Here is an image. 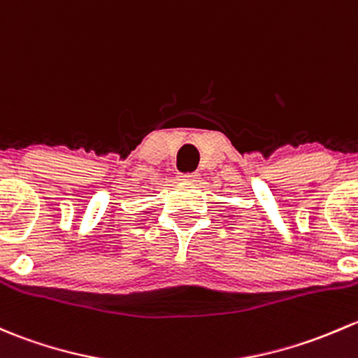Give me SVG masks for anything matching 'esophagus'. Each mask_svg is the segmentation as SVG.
<instances>
[{"label":"esophagus","instance_id":"34e87169","mask_svg":"<svg viewBox=\"0 0 358 358\" xmlns=\"http://www.w3.org/2000/svg\"><path fill=\"white\" fill-rule=\"evenodd\" d=\"M199 173H190V175H180L178 180L183 183H197L199 182Z\"/></svg>","mask_w":358,"mask_h":358}]
</instances>
